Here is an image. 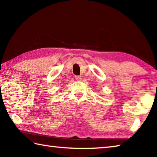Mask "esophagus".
I'll list each match as a JSON object with an SVG mask.
<instances>
[{
  "label": "esophagus",
  "instance_id": "obj_1",
  "mask_svg": "<svg viewBox=\"0 0 157 157\" xmlns=\"http://www.w3.org/2000/svg\"><path fill=\"white\" fill-rule=\"evenodd\" d=\"M75 79H76L77 81H80L81 79H82L81 76H79V75H76V76H75Z\"/></svg>",
  "mask_w": 157,
  "mask_h": 157
}]
</instances>
